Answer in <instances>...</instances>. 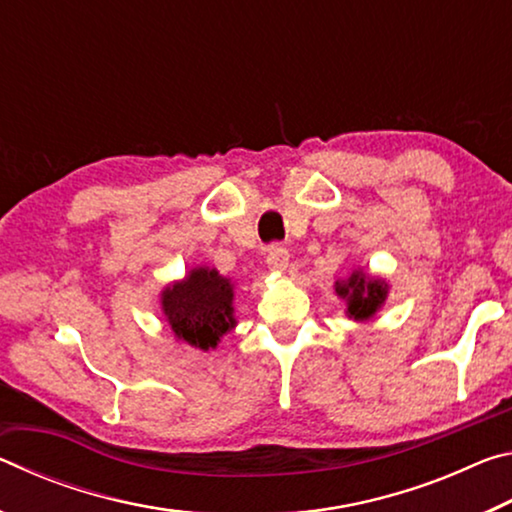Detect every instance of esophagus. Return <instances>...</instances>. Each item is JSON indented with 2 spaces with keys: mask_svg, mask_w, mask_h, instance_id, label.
Listing matches in <instances>:
<instances>
[{
  "mask_svg": "<svg viewBox=\"0 0 512 512\" xmlns=\"http://www.w3.org/2000/svg\"><path fill=\"white\" fill-rule=\"evenodd\" d=\"M266 264H268V268H273V271H287L289 250L280 244H273L266 250Z\"/></svg>",
  "mask_w": 512,
  "mask_h": 512,
  "instance_id": "esophagus-1",
  "label": "esophagus"
}]
</instances>
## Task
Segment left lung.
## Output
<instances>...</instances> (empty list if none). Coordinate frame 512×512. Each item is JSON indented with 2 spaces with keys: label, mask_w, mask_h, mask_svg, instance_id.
Returning <instances> with one entry per match:
<instances>
[{
  "label": "left lung",
  "mask_w": 512,
  "mask_h": 512,
  "mask_svg": "<svg viewBox=\"0 0 512 512\" xmlns=\"http://www.w3.org/2000/svg\"><path fill=\"white\" fill-rule=\"evenodd\" d=\"M336 293L348 305V318L352 320H370L375 318L377 311L384 307L388 296V284L381 277H370L363 271H354L348 280L336 282Z\"/></svg>",
  "instance_id": "obj_1"
}]
</instances>
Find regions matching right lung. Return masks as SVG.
Segmentation results:
<instances>
[{
	"instance_id": "add662e5",
	"label": "right lung",
	"mask_w": 512,
	"mask_h": 512,
	"mask_svg": "<svg viewBox=\"0 0 512 512\" xmlns=\"http://www.w3.org/2000/svg\"><path fill=\"white\" fill-rule=\"evenodd\" d=\"M235 284L216 268L198 266L185 280L169 284L160 293L162 311L176 339L198 350H214L221 336L237 325Z\"/></svg>"
}]
</instances>
